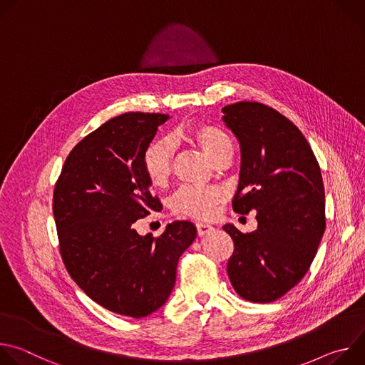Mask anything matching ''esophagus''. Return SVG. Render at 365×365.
I'll list each match as a JSON object with an SVG mask.
<instances>
[{
  "mask_svg": "<svg viewBox=\"0 0 365 365\" xmlns=\"http://www.w3.org/2000/svg\"><path fill=\"white\" fill-rule=\"evenodd\" d=\"M196 228H197V234L200 237L206 235V234H211L212 231H215V228L211 225V224H205V222H197L196 224Z\"/></svg>",
  "mask_w": 365,
  "mask_h": 365,
  "instance_id": "1",
  "label": "esophagus"
}]
</instances>
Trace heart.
I'll return each instance as SVG.
<instances>
[{
	"instance_id": "heart-1",
	"label": "heart",
	"mask_w": 365,
	"mask_h": 365,
	"mask_svg": "<svg viewBox=\"0 0 365 365\" xmlns=\"http://www.w3.org/2000/svg\"><path fill=\"white\" fill-rule=\"evenodd\" d=\"M183 138L196 144L211 162L227 147H231L230 137L218 127L210 124H197L185 131L175 133L170 140ZM173 147L168 140L153 141L143 153V169L154 186H163L172 172ZM224 195L217 187H180L170 199L172 211L180 217L196 220L211 218Z\"/></svg>"
}]
</instances>
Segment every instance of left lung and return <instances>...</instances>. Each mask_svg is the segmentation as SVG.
Masks as SVG:
<instances>
[{
  "mask_svg": "<svg viewBox=\"0 0 365 365\" xmlns=\"http://www.w3.org/2000/svg\"><path fill=\"white\" fill-rule=\"evenodd\" d=\"M222 121L240 143L241 166L234 211H257L258 227L234 241L227 273L245 300L269 303L286 294L309 270L325 232L321 168L300 130L258 102L222 108Z\"/></svg>",
  "mask_w": 365,
  "mask_h": 365,
  "instance_id": "1",
  "label": "left lung"
}]
</instances>
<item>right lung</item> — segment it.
<instances>
[{
	"mask_svg": "<svg viewBox=\"0 0 365 365\" xmlns=\"http://www.w3.org/2000/svg\"><path fill=\"white\" fill-rule=\"evenodd\" d=\"M169 118L125 113L102 124L69 153L53 195L71 277L98 304L130 318H144L168 302L179 257L196 238L190 221L168 224L159 238L134 228L162 210L150 193L143 153Z\"/></svg>",
	"mask_w": 365,
	"mask_h": 365,
	"instance_id": "right-lung-1",
	"label": "right lung"
}]
</instances>
